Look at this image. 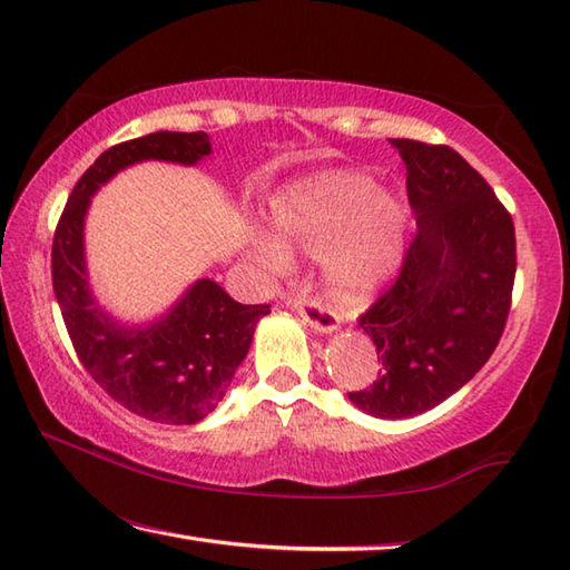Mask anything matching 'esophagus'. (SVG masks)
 <instances>
[{"instance_id":"esophagus-1","label":"esophagus","mask_w":570,"mask_h":570,"mask_svg":"<svg viewBox=\"0 0 570 570\" xmlns=\"http://www.w3.org/2000/svg\"><path fill=\"white\" fill-rule=\"evenodd\" d=\"M286 306L291 311H296L303 321H306L315 333H333L337 327V313L333 308H327L323 301H317L313 296H296L288 298Z\"/></svg>"}]
</instances>
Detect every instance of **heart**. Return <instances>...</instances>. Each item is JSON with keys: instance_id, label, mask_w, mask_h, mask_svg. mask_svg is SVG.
<instances>
[{"instance_id": "heart-1", "label": "heart", "mask_w": 570, "mask_h": 570, "mask_svg": "<svg viewBox=\"0 0 570 570\" xmlns=\"http://www.w3.org/2000/svg\"><path fill=\"white\" fill-rule=\"evenodd\" d=\"M376 179L362 169H333L288 184L267 204L274 237L325 257L330 294L360 306L401 257L405 206L399 196L376 191ZM279 243L262 237L269 259L284 262Z\"/></svg>"}]
</instances>
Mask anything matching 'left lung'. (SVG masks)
<instances>
[{
	"instance_id": "1",
	"label": "left lung",
	"mask_w": 570,
	"mask_h": 570,
	"mask_svg": "<svg viewBox=\"0 0 570 570\" xmlns=\"http://www.w3.org/2000/svg\"><path fill=\"white\" fill-rule=\"evenodd\" d=\"M407 169L417 233L401 274L360 327L381 356L364 413L403 420L446 401L491 360L508 323L518 249L508 208L449 145L391 138Z\"/></svg>"
}]
</instances>
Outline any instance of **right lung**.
<instances>
[{
  "mask_svg": "<svg viewBox=\"0 0 570 570\" xmlns=\"http://www.w3.org/2000/svg\"><path fill=\"white\" fill-rule=\"evenodd\" d=\"M206 155L204 130H157L114 145L75 184L52 237V288L79 362L118 405L165 425H194L223 401L269 306H243L216 282L198 279L160 321L118 323L87 284L85 216L89 198L121 169L145 160L196 165Z\"/></svg>",
  "mask_w": 570,
  "mask_h": 570,
  "instance_id": "1",
  "label": "right lung"
}]
</instances>
